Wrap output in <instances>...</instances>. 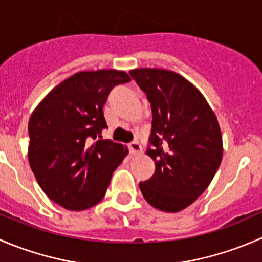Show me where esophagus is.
<instances>
[{
	"label": "esophagus",
	"instance_id": "34e87169",
	"mask_svg": "<svg viewBox=\"0 0 262 262\" xmlns=\"http://www.w3.org/2000/svg\"><path fill=\"white\" fill-rule=\"evenodd\" d=\"M129 150H130L132 155H138V153L142 152V146L138 142H132V143L129 144Z\"/></svg>",
	"mask_w": 262,
	"mask_h": 262
}]
</instances>
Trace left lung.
Instances as JSON below:
<instances>
[{
	"instance_id": "8db88e82",
	"label": "left lung",
	"mask_w": 262,
	"mask_h": 262,
	"mask_svg": "<svg viewBox=\"0 0 262 262\" xmlns=\"http://www.w3.org/2000/svg\"><path fill=\"white\" fill-rule=\"evenodd\" d=\"M152 107L153 176L139 182L148 204L176 213L189 207L212 182L223 157L218 119L202 92L185 77L161 68L130 71Z\"/></svg>"
}]
</instances>
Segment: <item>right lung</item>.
I'll return each instance as SVG.
<instances>
[{"label": "right lung", "mask_w": 262, "mask_h": 262, "mask_svg": "<svg viewBox=\"0 0 262 262\" xmlns=\"http://www.w3.org/2000/svg\"><path fill=\"white\" fill-rule=\"evenodd\" d=\"M130 77L124 71H82L60 82L29 120L28 158L47 196L68 210L101 202L128 148L109 139L91 143L106 128L107 95Z\"/></svg>", "instance_id": "1"}]
</instances>
